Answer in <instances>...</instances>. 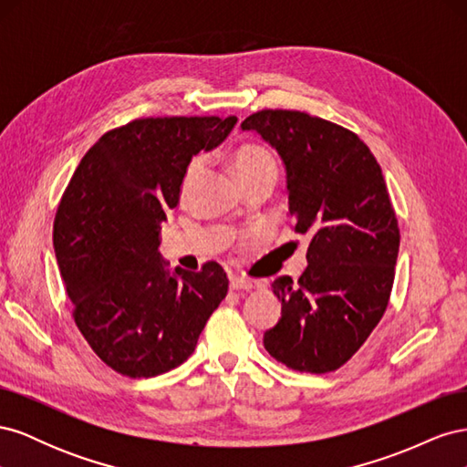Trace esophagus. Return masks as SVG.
<instances>
[{"label":"esophagus","instance_id":"1","mask_svg":"<svg viewBox=\"0 0 467 467\" xmlns=\"http://www.w3.org/2000/svg\"><path fill=\"white\" fill-rule=\"evenodd\" d=\"M230 286L234 290H253V288L259 286V282L249 280V278H242V276H232L230 278Z\"/></svg>","mask_w":467,"mask_h":467}]
</instances>
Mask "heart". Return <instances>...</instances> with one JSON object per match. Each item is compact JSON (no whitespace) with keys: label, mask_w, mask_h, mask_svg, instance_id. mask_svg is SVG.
I'll use <instances>...</instances> for the list:
<instances>
[{"label":"heart","mask_w":467,"mask_h":467,"mask_svg":"<svg viewBox=\"0 0 467 467\" xmlns=\"http://www.w3.org/2000/svg\"><path fill=\"white\" fill-rule=\"evenodd\" d=\"M232 167L237 175V179L242 181V185L249 181H255L266 175L276 177V163L271 151L265 150L263 146L257 144H244L239 146L232 153ZM204 169V158L202 155H196V158L191 160V163L185 169V175H182L181 181V194H187V191L192 187V182L199 179Z\"/></svg>","instance_id":"obj_1"}]
</instances>
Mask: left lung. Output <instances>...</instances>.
Here are the masks:
<instances>
[{"instance_id": "8db88e82", "label": "left lung", "mask_w": 467, "mask_h": 467, "mask_svg": "<svg viewBox=\"0 0 467 467\" xmlns=\"http://www.w3.org/2000/svg\"><path fill=\"white\" fill-rule=\"evenodd\" d=\"M242 129L278 151L294 232L312 235L298 282H273L282 316L263 345L292 370L333 372L364 345L389 302L400 228L384 175L355 132L307 112L265 109Z\"/></svg>"}]
</instances>
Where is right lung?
<instances>
[{
  "mask_svg": "<svg viewBox=\"0 0 467 467\" xmlns=\"http://www.w3.org/2000/svg\"><path fill=\"white\" fill-rule=\"evenodd\" d=\"M235 122L158 117L109 130L83 155L56 210L54 251L74 321L122 376L177 368L228 294L218 263L169 275L158 247L192 155L220 146Z\"/></svg>",
  "mask_w": 467,
  "mask_h": 467,
  "instance_id": "1",
  "label": "right lung"
}]
</instances>
